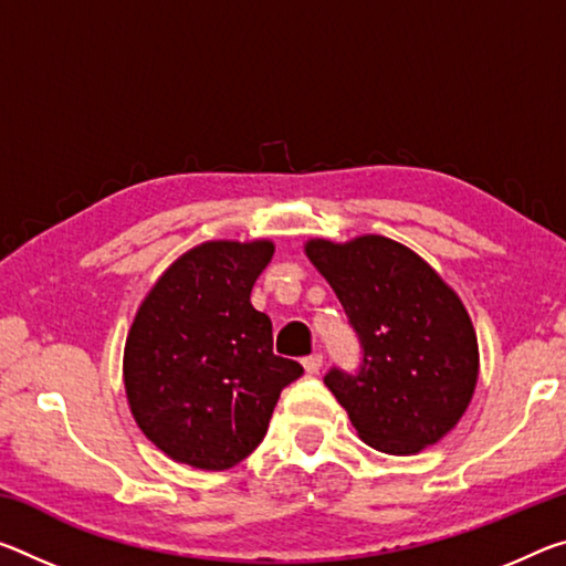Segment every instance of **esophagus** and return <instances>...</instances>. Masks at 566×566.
Masks as SVG:
<instances>
[{
    "instance_id": "obj_1",
    "label": "esophagus",
    "mask_w": 566,
    "mask_h": 566,
    "mask_svg": "<svg viewBox=\"0 0 566 566\" xmlns=\"http://www.w3.org/2000/svg\"><path fill=\"white\" fill-rule=\"evenodd\" d=\"M302 365H304V370H307L310 375H315V373H319V367H322V353H312V355H307L302 360Z\"/></svg>"
}]
</instances>
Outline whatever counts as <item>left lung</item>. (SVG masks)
Segmentation results:
<instances>
[{"mask_svg":"<svg viewBox=\"0 0 566 566\" xmlns=\"http://www.w3.org/2000/svg\"><path fill=\"white\" fill-rule=\"evenodd\" d=\"M304 254L360 337V370L325 375L357 436L392 455L441 441L479 380L476 332L459 294L416 251L378 234L310 239Z\"/></svg>","mask_w":566,"mask_h":566,"instance_id":"obj_1","label":"left lung"}]
</instances>
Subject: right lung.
Wrapping results in <instances>:
<instances>
[{
    "instance_id": "obj_1",
    "label": "right lung",
    "mask_w": 566,
    "mask_h": 566,
    "mask_svg": "<svg viewBox=\"0 0 566 566\" xmlns=\"http://www.w3.org/2000/svg\"><path fill=\"white\" fill-rule=\"evenodd\" d=\"M272 254L269 239L206 241L160 274L136 312L125 396L148 441L176 463L223 471L244 461L280 392L304 373L272 353V319L249 300Z\"/></svg>"
}]
</instances>
